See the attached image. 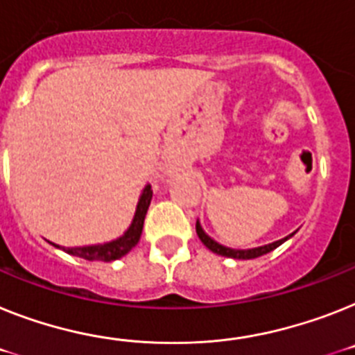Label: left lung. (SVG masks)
Listing matches in <instances>:
<instances>
[{
	"mask_svg": "<svg viewBox=\"0 0 355 355\" xmlns=\"http://www.w3.org/2000/svg\"><path fill=\"white\" fill-rule=\"evenodd\" d=\"M196 234H198V238H200V242L204 243L209 251H213L214 254L225 256V258H234V260H252V258H258V256H263L267 254V252L274 251L276 247H279L284 242H287L288 238H293L294 234H296V231H294L293 234H288V236L282 238V240H276V242L267 243V245L252 247V249H233V247L222 245V243H218L216 240H213L209 234L205 233L200 225V220H196Z\"/></svg>",
	"mask_w": 355,
	"mask_h": 355,
	"instance_id": "1",
	"label": "left lung"
}]
</instances>
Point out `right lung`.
Instances as JSON below:
<instances>
[{"label":"right lung","instance_id":"add662e5","mask_svg":"<svg viewBox=\"0 0 355 355\" xmlns=\"http://www.w3.org/2000/svg\"><path fill=\"white\" fill-rule=\"evenodd\" d=\"M151 196H153V191H151V186H146L142 189L141 196H139V202H137V209L135 216H133L130 227L124 231V234L112 242H104V243H95V245H83V247H61L58 243H52L53 247L58 249H62L64 252L71 256H77V258H83V260L88 261H113L122 258L124 254L132 251L133 247L139 243L142 234V227H144V218L146 213H148V207H150Z\"/></svg>","mask_w":355,"mask_h":355}]
</instances>
